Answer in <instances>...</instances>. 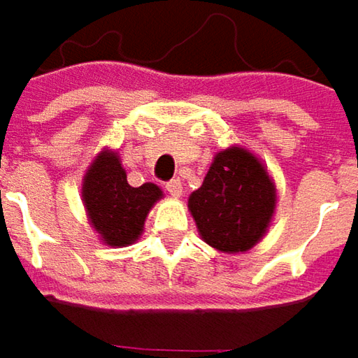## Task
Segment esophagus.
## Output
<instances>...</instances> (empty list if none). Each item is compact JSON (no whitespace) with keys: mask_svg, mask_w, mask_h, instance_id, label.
Here are the masks:
<instances>
[{"mask_svg":"<svg viewBox=\"0 0 358 358\" xmlns=\"http://www.w3.org/2000/svg\"><path fill=\"white\" fill-rule=\"evenodd\" d=\"M167 191H169V195L173 197H181L183 195V185H181V181L179 179H173L167 183Z\"/></svg>","mask_w":358,"mask_h":358,"instance_id":"34e87169","label":"esophagus"}]
</instances>
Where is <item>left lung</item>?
Instances as JSON below:
<instances>
[{"label":"left lung","mask_w":358,"mask_h":358,"mask_svg":"<svg viewBox=\"0 0 358 358\" xmlns=\"http://www.w3.org/2000/svg\"><path fill=\"white\" fill-rule=\"evenodd\" d=\"M276 201L268 167L245 147L231 145L215 152L187 207L207 245L224 254H243L268 234Z\"/></svg>","instance_id":"left-lung-1"}]
</instances>
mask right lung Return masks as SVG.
I'll list each match as a JSON object with an SVG mask.
<instances>
[{
    "label": "right lung",
    "instance_id": "right-lung-1",
    "mask_svg": "<svg viewBox=\"0 0 358 358\" xmlns=\"http://www.w3.org/2000/svg\"><path fill=\"white\" fill-rule=\"evenodd\" d=\"M163 199L155 183L131 187L115 149H102L82 179V203L90 227L104 245L127 248L141 238L152 206Z\"/></svg>",
    "mask_w": 358,
    "mask_h": 358
}]
</instances>
